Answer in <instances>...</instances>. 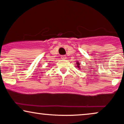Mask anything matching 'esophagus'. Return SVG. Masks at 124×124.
<instances>
[{
  "label": "esophagus",
  "mask_w": 124,
  "mask_h": 124,
  "mask_svg": "<svg viewBox=\"0 0 124 124\" xmlns=\"http://www.w3.org/2000/svg\"><path fill=\"white\" fill-rule=\"evenodd\" d=\"M61 59H66V56H65V55H62V56H61Z\"/></svg>",
  "instance_id": "obj_1"
}]
</instances>
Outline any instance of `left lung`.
Listing matches in <instances>:
<instances>
[{
	"instance_id": "obj_1",
	"label": "left lung",
	"mask_w": 124,
	"mask_h": 124,
	"mask_svg": "<svg viewBox=\"0 0 124 124\" xmlns=\"http://www.w3.org/2000/svg\"><path fill=\"white\" fill-rule=\"evenodd\" d=\"M76 68H77V69H81V68H80V63H79V62H76Z\"/></svg>"
}]
</instances>
